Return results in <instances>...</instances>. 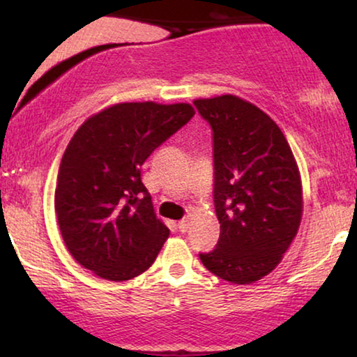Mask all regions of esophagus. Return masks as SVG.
I'll return each mask as SVG.
<instances>
[{"label": "esophagus", "mask_w": 357, "mask_h": 357, "mask_svg": "<svg viewBox=\"0 0 357 357\" xmlns=\"http://www.w3.org/2000/svg\"><path fill=\"white\" fill-rule=\"evenodd\" d=\"M188 229H190L188 218H185V219H182V221H178V231L180 232H187Z\"/></svg>", "instance_id": "1"}]
</instances>
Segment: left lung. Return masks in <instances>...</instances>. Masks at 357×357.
I'll return each mask as SVG.
<instances>
[{"label": "left lung", "instance_id": "obj_1", "mask_svg": "<svg viewBox=\"0 0 357 357\" xmlns=\"http://www.w3.org/2000/svg\"><path fill=\"white\" fill-rule=\"evenodd\" d=\"M213 130L216 248L199 253L206 270L234 284L271 273L296 237L302 185L296 159L275 121L241 97L193 102Z\"/></svg>", "mask_w": 357, "mask_h": 357}]
</instances>
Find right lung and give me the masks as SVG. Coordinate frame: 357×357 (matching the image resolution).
<instances>
[{
  "label": "right lung",
  "mask_w": 357,
  "mask_h": 357,
  "mask_svg": "<svg viewBox=\"0 0 357 357\" xmlns=\"http://www.w3.org/2000/svg\"><path fill=\"white\" fill-rule=\"evenodd\" d=\"M193 115L190 104L125 102L77 128L58 170L55 213L79 265L109 281L153 265L169 229L155 218L141 165Z\"/></svg>",
  "instance_id": "obj_1"
}]
</instances>
